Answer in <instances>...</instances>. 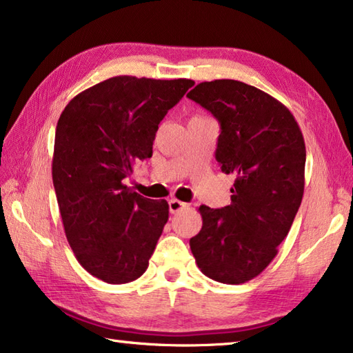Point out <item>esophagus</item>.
Listing matches in <instances>:
<instances>
[{"mask_svg": "<svg viewBox=\"0 0 353 353\" xmlns=\"http://www.w3.org/2000/svg\"><path fill=\"white\" fill-rule=\"evenodd\" d=\"M170 205V212L174 214V213H179L181 210H183V208H188V204H185V202L182 201H177V199H171L168 202Z\"/></svg>", "mask_w": 353, "mask_h": 353, "instance_id": "1", "label": "esophagus"}]
</instances>
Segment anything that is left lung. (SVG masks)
Returning a JSON list of instances; mask_svg holds the SVG:
<instances>
[{
	"mask_svg": "<svg viewBox=\"0 0 353 353\" xmlns=\"http://www.w3.org/2000/svg\"><path fill=\"white\" fill-rule=\"evenodd\" d=\"M187 97L218 119L214 155L235 176L230 205L199 207L202 229L190 248L202 274L240 285L270 265L288 235L305 185V141L282 103L244 82H201Z\"/></svg>",
	"mask_w": 353,
	"mask_h": 353,
	"instance_id": "obj_1",
	"label": "left lung"
}]
</instances>
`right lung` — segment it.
I'll return each mask as SVG.
<instances>
[{
    "instance_id": "obj_1",
    "label": "right lung",
    "mask_w": 353,
    "mask_h": 353,
    "mask_svg": "<svg viewBox=\"0 0 353 353\" xmlns=\"http://www.w3.org/2000/svg\"><path fill=\"white\" fill-rule=\"evenodd\" d=\"M191 79L117 76L77 94L56 128L52 183L65 235L83 270L107 283H129L148 270L168 202L124 185L152 155L159 124Z\"/></svg>"
}]
</instances>
